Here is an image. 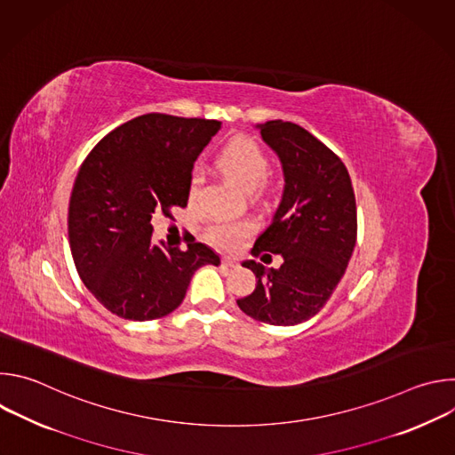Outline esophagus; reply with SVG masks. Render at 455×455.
<instances>
[{
    "mask_svg": "<svg viewBox=\"0 0 455 455\" xmlns=\"http://www.w3.org/2000/svg\"><path fill=\"white\" fill-rule=\"evenodd\" d=\"M221 267L223 268H234V267H237V263H235V259H232V257H223L221 259Z\"/></svg>",
    "mask_w": 455,
    "mask_h": 455,
    "instance_id": "obj_1",
    "label": "esophagus"
}]
</instances>
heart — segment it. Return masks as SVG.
Wrapping results in <instances>:
<instances>
[{"label":"heart","instance_id":"b5f03b06","mask_svg":"<svg viewBox=\"0 0 455 455\" xmlns=\"http://www.w3.org/2000/svg\"><path fill=\"white\" fill-rule=\"evenodd\" d=\"M218 169L232 178L243 190H250L253 198H265L270 194L268 185V171L270 162L263 148L250 137H235L228 140L216 156ZM202 178L194 172L188 178V200H196L200 190ZM253 230V223L246 218L243 220H228L220 218L214 220L207 228V239L221 248L232 250L237 248L248 234Z\"/></svg>","mask_w":455,"mask_h":455}]
</instances>
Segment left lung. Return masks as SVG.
<instances>
[{
    "label": "left lung",
    "mask_w": 455,
    "mask_h": 455,
    "mask_svg": "<svg viewBox=\"0 0 455 455\" xmlns=\"http://www.w3.org/2000/svg\"><path fill=\"white\" fill-rule=\"evenodd\" d=\"M257 129L283 164L284 190L251 255L281 253L283 265L244 261L257 284L237 306L259 322L295 326L323 307L347 268L356 243L355 192L342 160L304 127L270 120Z\"/></svg>",
    "instance_id": "left-lung-1"
}]
</instances>
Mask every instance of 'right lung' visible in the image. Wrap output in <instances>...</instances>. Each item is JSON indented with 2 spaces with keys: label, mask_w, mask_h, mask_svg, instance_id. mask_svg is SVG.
Listing matches in <instances>:
<instances>
[{
  "label": "right lung",
  "mask_w": 455,
  "mask_h": 455,
  "mask_svg": "<svg viewBox=\"0 0 455 455\" xmlns=\"http://www.w3.org/2000/svg\"><path fill=\"white\" fill-rule=\"evenodd\" d=\"M221 122L148 113L108 133L74 183L68 237L84 286L113 315L155 320L174 311L198 268L220 255L188 239L187 250L153 239L151 218L187 207L188 178Z\"/></svg>",
  "instance_id": "obj_1"
}]
</instances>
